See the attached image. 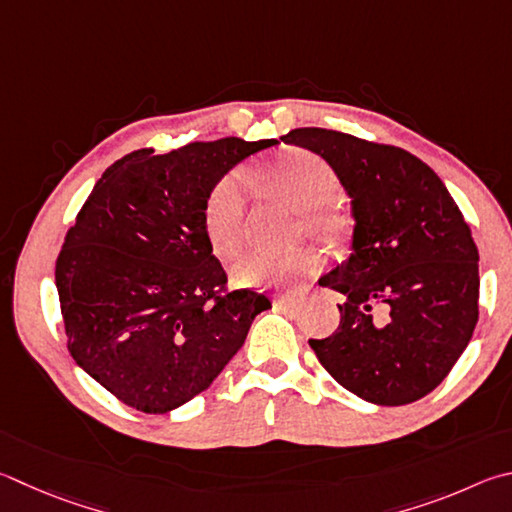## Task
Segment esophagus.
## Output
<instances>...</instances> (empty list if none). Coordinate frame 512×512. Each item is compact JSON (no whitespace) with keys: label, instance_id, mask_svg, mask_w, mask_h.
<instances>
[{"label":"esophagus","instance_id":"obj_1","mask_svg":"<svg viewBox=\"0 0 512 512\" xmlns=\"http://www.w3.org/2000/svg\"><path fill=\"white\" fill-rule=\"evenodd\" d=\"M275 304L286 313H297V311H300V306H302V302L293 300V297H280V300H277Z\"/></svg>","mask_w":512,"mask_h":512}]
</instances>
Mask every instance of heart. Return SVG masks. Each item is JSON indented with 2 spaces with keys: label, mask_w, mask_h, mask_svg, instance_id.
Listing matches in <instances>:
<instances>
[{
  "label": "heart",
  "mask_w": 512,
  "mask_h": 512,
  "mask_svg": "<svg viewBox=\"0 0 512 512\" xmlns=\"http://www.w3.org/2000/svg\"><path fill=\"white\" fill-rule=\"evenodd\" d=\"M262 181L275 197L297 212H318L338 194V176L333 167L309 150H286L266 167ZM244 183L239 174H228L210 190L203 208V228L210 248L221 259L235 257L244 244ZM311 217V215H309ZM320 268L313 250H293L286 255L250 253L232 268V282L244 288H288Z\"/></svg>",
  "instance_id": "1"
}]
</instances>
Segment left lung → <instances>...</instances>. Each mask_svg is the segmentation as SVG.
<instances>
[{"label": "left lung", "mask_w": 512, "mask_h": 512, "mask_svg": "<svg viewBox=\"0 0 512 512\" xmlns=\"http://www.w3.org/2000/svg\"><path fill=\"white\" fill-rule=\"evenodd\" d=\"M282 141L322 156L351 199V255L320 280L345 300L340 327L311 349L362 401H418L450 374L479 320L470 226L432 167L401 147L320 127Z\"/></svg>", "instance_id": "8db88e82"}]
</instances>
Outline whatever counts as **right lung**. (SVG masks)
Masks as SVG:
<instances>
[{
  "label": "right lung",
  "instance_id": "obj_1",
  "mask_svg": "<svg viewBox=\"0 0 512 512\" xmlns=\"http://www.w3.org/2000/svg\"><path fill=\"white\" fill-rule=\"evenodd\" d=\"M275 138L228 136L170 154L136 150L91 190L55 262L69 351L118 401L172 412L206 392L244 345L266 295L221 293L203 228L210 190Z\"/></svg>",
  "mask_w": 512,
  "mask_h": 512
}]
</instances>
